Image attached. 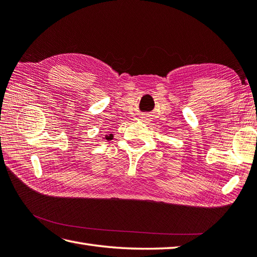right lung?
<instances>
[{"instance_id": "right-lung-1", "label": "right lung", "mask_w": 257, "mask_h": 257, "mask_svg": "<svg viewBox=\"0 0 257 257\" xmlns=\"http://www.w3.org/2000/svg\"><path fill=\"white\" fill-rule=\"evenodd\" d=\"M112 137H113L112 135H109V136H105V139H107V140H111Z\"/></svg>"}]
</instances>
